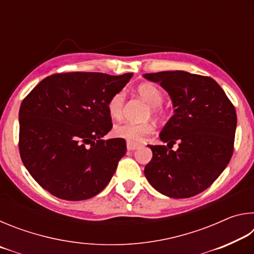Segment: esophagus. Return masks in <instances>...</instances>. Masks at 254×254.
Here are the masks:
<instances>
[{
	"instance_id": "obj_1",
	"label": "esophagus",
	"mask_w": 254,
	"mask_h": 254,
	"mask_svg": "<svg viewBox=\"0 0 254 254\" xmlns=\"http://www.w3.org/2000/svg\"><path fill=\"white\" fill-rule=\"evenodd\" d=\"M141 145L137 144V143H132V142H127V148L128 151H133V150H136L137 148H140Z\"/></svg>"
}]
</instances>
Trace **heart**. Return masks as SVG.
<instances>
[{"label": "heart", "instance_id": "heart-1", "mask_svg": "<svg viewBox=\"0 0 254 254\" xmlns=\"http://www.w3.org/2000/svg\"><path fill=\"white\" fill-rule=\"evenodd\" d=\"M137 93L143 98V100L151 106V112L153 114H157L159 112V106L162 104L163 96L160 89L152 84H142L137 87ZM126 100V93L120 91L115 93L110 98L107 103V111L112 119H120L122 117L123 104ZM154 130L152 123H132L124 122L117 124L113 128V134L121 139L127 140V142L136 143L145 139V136L151 134Z\"/></svg>", "mask_w": 254, "mask_h": 254}]
</instances>
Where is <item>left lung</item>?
Here are the masks:
<instances>
[{
    "label": "left lung",
    "instance_id": "obj_1",
    "mask_svg": "<svg viewBox=\"0 0 254 254\" xmlns=\"http://www.w3.org/2000/svg\"><path fill=\"white\" fill-rule=\"evenodd\" d=\"M169 94L174 115L159 134L162 142H179L176 152L149 145L152 159L144 168L150 185L171 198H188L208 188L233 154L236 112L210 77L183 70L144 74ZM173 147V145H171Z\"/></svg>",
    "mask_w": 254,
    "mask_h": 254
}]
</instances>
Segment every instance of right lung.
I'll list each match as a JSON object with an SVG mask.
<instances>
[{"instance_id": "obj_1", "label": "right lung", "mask_w": 254, "mask_h": 254, "mask_svg": "<svg viewBox=\"0 0 254 254\" xmlns=\"http://www.w3.org/2000/svg\"><path fill=\"white\" fill-rule=\"evenodd\" d=\"M132 76L55 74L24 98L19 111L20 156L51 195L84 200L110 183L127 143L121 137L102 140L112 128L107 103Z\"/></svg>"}]
</instances>
